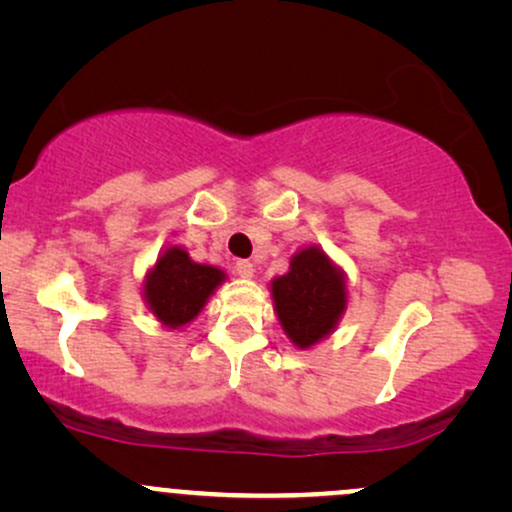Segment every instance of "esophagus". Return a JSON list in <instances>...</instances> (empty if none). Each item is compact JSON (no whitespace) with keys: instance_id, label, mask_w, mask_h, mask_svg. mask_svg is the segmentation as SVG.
I'll return each instance as SVG.
<instances>
[{"instance_id":"obj_1","label":"esophagus","mask_w":512,"mask_h":512,"mask_svg":"<svg viewBox=\"0 0 512 512\" xmlns=\"http://www.w3.org/2000/svg\"><path fill=\"white\" fill-rule=\"evenodd\" d=\"M236 274L243 276V279H252L255 276V264L248 260H238L236 262Z\"/></svg>"}]
</instances>
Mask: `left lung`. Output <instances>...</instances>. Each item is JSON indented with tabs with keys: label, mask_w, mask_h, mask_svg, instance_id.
<instances>
[{
	"label": "left lung",
	"mask_w": 512,
	"mask_h": 512,
	"mask_svg": "<svg viewBox=\"0 0 512 512\" xmlns=\"http://www.w3.org/2000/svg\"><path fill=\"white\" fill-rule=\"evenodd\" d=\"M269 289L276 317L298 349H313L330 337L349 303L344 269L317 245L298 250L289 272L276 276Z\"/></svg>",
	"instance_id": "obj_1"
}]
</instances>
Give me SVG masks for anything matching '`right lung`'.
<instances>
[{
  "label": "right lung",
  "instance_id": "right-lung-1",
  "mask_svg": "<svg viewBox=\"0 0 512 512\" xmlns=\"http://www.w3.org/2000/svg\"><path fill=\"white\" fill-rule=\"evenodd\" d=\"M226 281V272L211 264H199L180 245L161 250L154 267L144 276L142 296L146 308L168 330L190 325L202 313L219 286Z\"/></svg>",
  "mask_w": 512,
  "mask_h": 512
}]
</instances>
